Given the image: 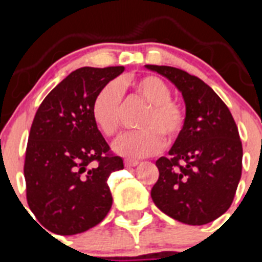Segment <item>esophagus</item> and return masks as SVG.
Here are the masks:
<instances>
[{
	"mask_svg": "<svg viewBox=\"0 0 262 262\" xmlns=\"http://www.w3.org/2000/svg\"><path fill=\"white\" fill-rule=\"evenodd\" d=\"M138 164H139V161H136V160H131V159L124 160V165H126L127 168H131V166H136Z\"/></svg>",
	"mask_w": 262,
	"mask_h": 262,
	"instance_id": "34e87169",
	"label": "esophagus"
}]
</instances>
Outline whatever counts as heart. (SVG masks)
<instances>
[{"label":"heart","instance_id":"1","mask_svg":"<svg viewBox=\"0 0 262 262\" xmlns=\"http://www.w3.org/2000/svg\"><path fill=\"white\" fill-rule=\"evenodd\" d=\"M131 90L148 103L138 122L142 129L124 134L114 143V151L122 156L144 157L154 155L166 140L172 142L184 128L186 114L181 105L170 98L168 85L156 76L108 82L98 90L92 102V117L106 136L117 135L122 122V93Z\"/></svg>","mask_w":262,"mask_h":262}]
</instances>
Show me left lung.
I'll return each mask as SVG.
<instances>
[{
  "label": "left lung",
  "instance_id": "left-lung-1",
  "mask_svg": "<svg viewBox=\"0 0 262 262\" xmlns=\"http://www.w3.org/2000/svg\"><path fill=\"white\" fill-rule=\"evenodd\" d=\"M145 68L174 84L186 106L184 128L169 156L156 161L152 201L181 223H210L230 209L242 177L239 129L226 103L201 78L173 67Z\"/></svg>",
  "mask_w": 262,
  "mask_h": 262
}]
</instances>
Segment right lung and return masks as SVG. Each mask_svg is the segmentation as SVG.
<instances>
[{"label":"right lung","mask_w":262,"mask_h":262,"mask_svg":"<svg viewBox=\"0 0 262 262\" xmlns=\"http://www.w3.org/2000/svg\"><path fill=\"white\" fill-rule=\"evenodd\" d=\"M124 67L73 71L36 111L25 159L29 207L56 235H76L105 219L113 205L107 178L123 169L92 117L98 90Z\"/></svg>","instance_id":"add662e5"}]
</instances>
